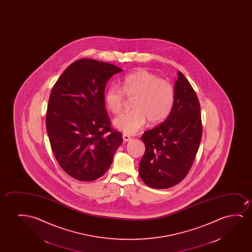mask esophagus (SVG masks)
I'll use <instances>...</instances> for the list:
<instances>
[{"mask_svg":"<svg viewBox=\"0 0 252 252\" xmlns=\"http://www.w3.org/2000/svg\"><path fill=\"white\" fill-rule=\"evenodd\" d=\"M131 137L129 136L128 134H123V140H124L125 142H127L129 141V140H131Z\"/></svg>","mask_w":252,"mask_h":252,"instance_id":"obj_1","label":"esophagus"}]
</instances>
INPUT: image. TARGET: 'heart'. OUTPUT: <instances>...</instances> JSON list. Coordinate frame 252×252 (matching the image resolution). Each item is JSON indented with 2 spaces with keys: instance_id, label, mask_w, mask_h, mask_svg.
<instances>
[{
  "instance_id": "1",
  "label": "heart",
  "mask_w": 252,
  "mask_h": 252,
  "mask_svg": "<svg viewBox=\"0 0 252 252\" xmlns=\"http://www.w3.org/2000/svg\"><path fill=\"white\" fill-rule=\"evenodd\" d=\"M125 95L132 99L133 110L115 118L114 126L126 134H134L148 120L150 124L161 123L169 117L175 103V90L169 81L159 78L146 69L128 74L121 82V90L109 87L104 94L107 110L118 114L123 108Z\"/></svg>"
}]
</instances>
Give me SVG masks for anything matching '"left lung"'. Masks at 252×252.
<instances>
[{
  "label": "left lung",
  "mask_w": 252,
  "mask_h": 252,
  "mask_svg": "<svg viewBox=\"0 0 252 252\" xmlns=\"http://www.w3.org/2000/svg\"><path fill=\"white\" fill-rule=\"evenodd\" d=\"M201 136L200 101L179 71L175 83V103L169 117L142 135L145 146L138 166L142 181L160 189L181 183L193 165Z\"/></svg>",
  "instance_id": "1"
}]
</instances>
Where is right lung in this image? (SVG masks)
Wrapping results in <instances>:
<instances>
[{"instance_id":"add662e5","label":"right lung","mask_w":252,"mask_h":252,"mask_svg":"<svg viewBox=\"0 0 252 252\" xmlns=\"http://www.w3.org/2000/svg\"><path fill=\"white\" fill-rule=\"evenodd\" d=\"M118 66L82 59L66 68L49 97L45 125L53 154L69 176L91 182L109 169L123 142L111 127L104 94Z\"/></svg>"}]
</instances>
